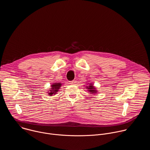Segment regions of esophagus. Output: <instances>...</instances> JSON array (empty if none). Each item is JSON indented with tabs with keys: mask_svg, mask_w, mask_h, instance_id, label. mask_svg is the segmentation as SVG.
<instances>
[{
	"mask_svg": "<svg viewBox=\"0 0 150 150\" xmlns=\"http://www.w3.org/2000/svg\"><path fill=\"white\" fill-rule=\"evenodd\" d=\"M76 83V81H71L70 82V83L71 84H74V83Z\"/></svg>",
	"mask_w": 150,
	"mask_h": 150,
	"instance_id": "34e87169",
	"label": "esophagus"
}]
</instances>
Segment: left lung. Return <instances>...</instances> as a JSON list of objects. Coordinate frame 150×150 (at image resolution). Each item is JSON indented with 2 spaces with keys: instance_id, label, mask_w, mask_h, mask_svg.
<instances>
[{
  "instance_id": "left-lung-1",
  "label": "left lung",
  "mask_w": 150,
  "mask_h": 150,
  "mask_svg": "<svg viewBox=\"0 0 150 150\" xmlns=\"http://www.w3.org/2000/svg\"><path fill=\"white\" fill-rule=\"evenodd\" d=\"M88 83V82H86ZM86 88L88 89L87 91H88L89 92H90V93L91 94H94V93H98V90L96 89V88L93 86V84L92 83L89 82V83H88L86 84Z\"/></svg>"
}]
</instances>
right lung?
Returning a JSON list of instances; mask_svg holds the SVG:
<instances>
[{
	"instance_id": "add662e5",
	"label": "right lung",
	"mask_w": 150,
	"mask_h": 150,
	"mask_svg": "<svg viewBox=\"0 0 150 150\" xmlns=\"http://www.w3.org/2000/svg\"><path fill=\"white\" fill-rule=\"evenodd\" d=\"M62 86V83L61 82H55L53 83L51 85V89H49L47 92L49 96H52V95H55L59 91V89Z\"/></svg>"
}]
</instances>
